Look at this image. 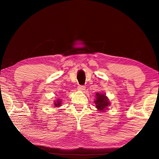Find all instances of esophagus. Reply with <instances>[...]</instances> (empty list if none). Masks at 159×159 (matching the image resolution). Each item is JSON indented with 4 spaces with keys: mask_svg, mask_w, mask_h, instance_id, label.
I'll return each mask as SVG.
<instances>
[{
    "mask_svg": "<svg viewBox=\"0 0 159 159\" xmlns=\"http://www.w3.org/2000/svg\"><path fill=\"white\" fill-rule=\"evenodd\" d=\"M78 89L80 91H84L85 90V88L83 85H79V87H78Z\"/></svg>",
    "mask_w": 159,
    "mask_h": 159,
    "instance_id": "esophagus-1",
    "label": "esophagus"
}]
</instances>
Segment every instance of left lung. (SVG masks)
I'll return each mask as SVG.
<instances>
[{"instance_id":"obj_1","label":"left lung","mask_w":159,"mask_h":159,"mask_svg":"<svg viewBox=\"0 0 159 159\" xmlns=\"http://www.w3.org/2000/svg\"><path fill=\"white\" fill-rule=\"evenodd\" d=\"M95 104H96V108L101 112L106 111V110L108 109V107L111 105V102L106 96V94L102 93H96Z\"/></svg>"}]
</instances>
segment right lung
<instances>
[{"label":"right lung","instance_id":"1","mask_svg":"<svg viewBox=\"0 0 159 159\" xmlns=\"http://www.w3.org/2000/svg\"><path fill=\"white\" fill-rule=\"evenodd\" d=\"M61 99H60V98H58V99H57V100H55L54 101V103H53V104H54V107H61Z\"/></svg>","mask_w":159,"mask_h":159}]
</instances>
